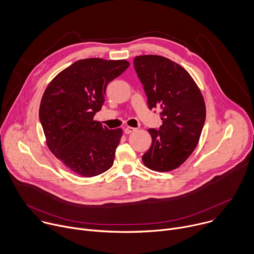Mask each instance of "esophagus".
<instances>
[{
    "label": "esophagus",
    "mask_w": 254,
    "mask_h": 254,
    "mask_svg": "<svg viewBox=\"0 0 254 254\" xmlns=\"http://www.w3.org/2000/svg\"><path fill=\"white\" fill-rule=\"evenodd\" d=\"M136 130V128L135 127H125V132L126 133H131V132H133V131H135Z\"/></svg>",
    "instance_id": "esophagus-1"
}]
</instances>
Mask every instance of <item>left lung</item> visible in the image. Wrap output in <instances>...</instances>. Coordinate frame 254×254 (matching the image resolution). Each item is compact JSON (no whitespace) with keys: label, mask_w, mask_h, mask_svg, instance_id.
<instances>
[{"label":"left lung","mask_w":254,"mask_h":254,"mask_svg":"<svg viewBox=\"0 0 254 254\" xmlns=\"http://www.w3.org/2000/svg\"><path fill=\"white\" fill-rule=\"evenodd\" d=\"M134 69L148 96V106L161 110L159 130L148 129L150 149L141 160L157 172H170L194 152L206 119L204 97L189 72L160 55H140Z\"/></svg>","instance_id":"left-lung-1"}]
</instances>
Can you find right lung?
Masks as SVG:
<instances>
[{
    "mask_svg": "<svg viewBox=\"0 0 254 254\" xmlns=\"http://www.w3.org/2000/svg\"><path fill=\"white\" fill-rule=\"evenodd\" d=\"M128 66L125 59H81L59 72L43 93L39 118L47 147L79 176H97L114 164L123 129H108L93 118L108 82Z\"/></svg>",
    "mask_w": 254,
    "mask_h": 254,
    "instance_id": "1",
    "label": "right lung"
}]
</instances>
